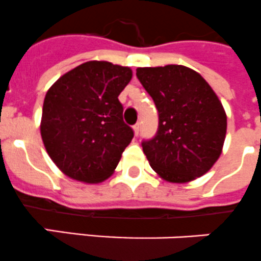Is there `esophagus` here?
I'll return each instance as SVG.
<instances>
[{"label":"esophagus","mask_w":261,"mask_h":261,"mask_svg":"<svg viewBox=\"0 0 261 261\" xmlns=\"http://www.w3.org/2000/svg\"><path fill=\"white\" fill-rule=\"evenodd\" d=\"M133 128H134V134H135V136H138L139 135V131H140V123H135V125L133 126Z\"/></svg>","instance_id":"34e87169"}]
</instances>
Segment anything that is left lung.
<instances>
[{"label": "left lung", "instance_id": "1", "mask_svg": "<svg viewBox=\"0 0 261 261\" xmlns=\"http://www.w3.org/2000/svg\"><path fill=\"white\" fill-rule=\"evenodd\" d=\"M136 76L158 110L156 135L141 143L151 168L172 184L205 174L227 133L226 112L211 85L182 65L138 67Z\"/></svg>", "mask_w": 261, "mask_h": 261}]
</instances>
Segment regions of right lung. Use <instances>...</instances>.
Segmentation results:
<instances>
[{"label": "right lung", "mask_w": 261, "mask_h": 261, "mask_svg": "<svg viewBox=\"0 0 261 261\" xmlns=\"http://www.w3.org/2000/svg\"><path fill=\"white\" fill-rule=\"evenodd\" d=\"M131 77L130 67L88 61L48 89L40 135L53 163L70 178L99 184L115 172L134 138L118 100Z\"/></svg>", "instance_id": "1"}]
</instances>
